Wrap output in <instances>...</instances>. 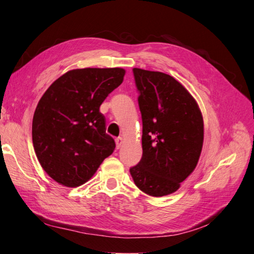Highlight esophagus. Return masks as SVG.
Returning <instances> with one entry per match:
<instances>
[{"mask_svg": "<svg viewBox=\"0 0 254 254\" xmlns=\"http://www.w3.org/2000/svg\"><path fill=\"white\" fill-rule=\"evenodd\" d=\"M116 144H117V147L120 148L123 144V138L122 137H117L116 138Z\"/></svg>", "mask_w": 254, "mask_h": 254, "instance_id": "obj_1", "label": "esophagus"}]
</instances>
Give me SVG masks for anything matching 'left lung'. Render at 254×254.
<instances>
[{
	"label": "left lung",
	"mask_w": 254,
	"mask_h": 254,
	"mask_svg": "<svg viewBox=\"0 0 254 254\" xmlns=\"http://www.w3.org/2000/svg\"><path fill=\"white\" fill-rule=\"evenodd\" d=\"M142 115L143 155L130 168L136 187L152 196L176 192L195 168L204 127L196 101L168 74L133 68Z\"/></svg>",
	"instance_id": "left-lung-1"
}]
</instances>
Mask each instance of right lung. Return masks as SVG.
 I'll return each instance as SVG.
<instances>
[{
    "label": "right lung",
    "mask_w": 254,
    "mask_h": 254,
    "mask_svg": "<svg viewBox=\"0 0 254 254\" xmlns=\"http://www.w3.org/2000/svg\"><path fill=\"white\" fill-rule=\"evenodd\" d=\"M123 68L72 69L46 90L32 119V143L42 168L65 187L82 186L116 148L99 108L121 85Z\"/></svg>",
    "instance_id": "1"
}]
</instances>
